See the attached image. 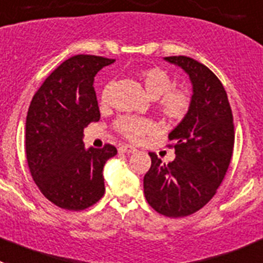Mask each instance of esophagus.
<instances>
[{"label": "esophagus", "mask_w": 263, "mask_h": 263, "mask_svg": "<svg viewBox=\"0 0 263 263\" xmlns=\"http://www.w3.org/2000/svg\"><path fill=\"white\" fill-rule=\"evenodd\" d=\"M135 151H136V149H135L132 145H129V144H124V145L119 146V152L127 153V155H131V153H134Z\"/></svg>", "instance_id": "esophagus-1"}]
</instances>
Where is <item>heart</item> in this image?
I'll return each instance as SVG.
<instances>
[{
    "mask_svg": "<svg viewBox=\"0 0 263 263\" xmlns=\"http://www.w3.org/2000/svg\"><path fill=\"white\" fill-rule=\"evenodd\" d=\"M146 94L156 101V107L161 117L170 123H178L186 118L191 108V94L186 89L173 87V79L166 69L151 67L137 73ZM107 101V89L101 94V103ZM153 124L148 119L124 117L117 122V129L129 140H139L148 134Z\"/></svg>",
    "mask_w": 263,
    "mask_h": 263,
    "instance_id": "1",
    "label": "heart"
}]
</instances>
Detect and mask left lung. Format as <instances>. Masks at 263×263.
Here are the masks:
<instances>
[{
	"mask_svg": "<svg viewBox=\"0 0 263 263\" xmlns=\"http://www.w3.org/2000/svg\"><path fill=\"white\" fill-rule=\"evenodd\" d=\"M165 60L189 74L193 102L169 134L176 158L164 164L149 153L152 165L144 176V195L158 214L183 217L199 211L216 194L231 162L235 127L226 89L212 70L187 56Z\"/></svg>",
	"mask_w": 263,
	"mask_h": 263,
	"instance_id": "left-lung-1",
	"label": "left lung"
}]
</instances>
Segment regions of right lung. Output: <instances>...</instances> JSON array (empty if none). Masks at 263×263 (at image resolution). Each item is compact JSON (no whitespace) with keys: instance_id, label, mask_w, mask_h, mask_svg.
Listing matches in <instances>:
<instances>
[{"instance_id":"1","label":"right lung","mask_w":263,"mask_h":263,"mask_svg":"<svg viewBox=\"0 0 263 263\" xmlns=\"http://www.w3.org/2000/svg\"><path fill=\"white\" fill-rule=\"evenodd\" d=\"M112 59L77 55L64 61L35 93L26 118V156L35 183L58 207L80 211L105 194L103 166L118 153L85 148L84 128L98 122L97 73Z\"/></svg>"}]
</instances>
